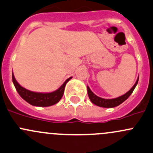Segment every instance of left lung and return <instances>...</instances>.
I'll return each mask as SVG.
<instances>
[{"mask_svg":"<svg viewBox=\"0 0 153 153\" xmlns=\"http://www.w3.org/2000/svg\"><path fill=\"white\" fill-rule=\"evenodd\" d=\"M138 81H139V78H138L137 81L135 83V84L133 85V87H132L128 92L125 93L123 95L120 96V97L114 98V99H103V98L97 97V95H95V94L91 91V89H89V86H87L88 95H89V97L90 100H91V102H92V103L95 104L96 105L103 108H114L120 105L121 103H123L124 101L126 100L130 97V95H131L132 92L133 91V90L136 88V85H137L138 83Z\"/></svg>","mask_w":153,"mask_h":153,"instance_id":"8db88e82","label":"left lung"}]
</instances>
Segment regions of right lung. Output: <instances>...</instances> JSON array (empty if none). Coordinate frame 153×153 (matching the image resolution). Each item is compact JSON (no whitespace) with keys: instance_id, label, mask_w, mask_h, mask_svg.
<instances>
[{"instance_id":"right-lung-1","label":"right lung","mask_w":153,"mask_h":153,"mask_svg":"<svg viewBox=\"0 0 153 153\" xmlns=\"http://www.w3.org/2000/svg\"><path fill=\"white\" fill-rule=\"evenodd\" d=\"M72 78V77L69 78L61 86L59 89L51 93H39L33 92L29 90L22 87L17 81H16L12 72V81L14 83L15 89L20 94L22 99L25 100L27 102L34 106H40V107H47L57 103L63 96L67 83Z\"/></svg>"}]
</instances>
